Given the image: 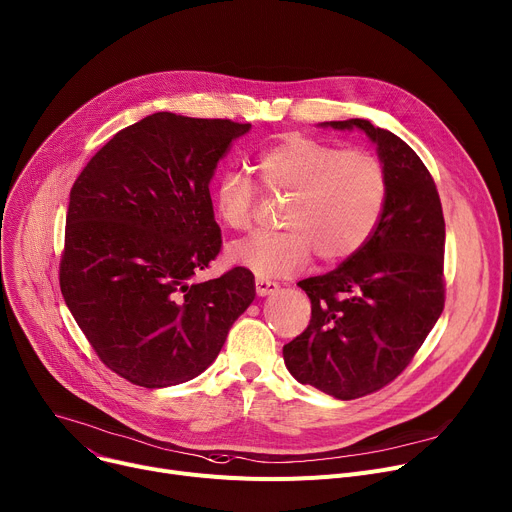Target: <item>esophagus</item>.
<instances>
[{"label": "esophagus", "instance_id": "esophagus-1", "mask_svg": "<svg viewBox=\"0 0 512 512\" xmlns=\"http://www.w3.org/2000/svg\"><path fill=\"white\" fill-rule=\"evenodd\" d=\"M278 290V284L271 282L267 278H257L255 280V292L257 296H267V294H274Z\"/></svg>", "mask_w": 512, "mask_h": 512}]
</instances>
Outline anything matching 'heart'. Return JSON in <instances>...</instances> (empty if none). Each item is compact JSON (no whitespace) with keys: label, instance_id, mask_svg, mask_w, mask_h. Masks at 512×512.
Returning <instances> with one entry per match:
<instances>
[{"label":"heart","instance_id":"heart-1","mask_svg":"<svg viewBox=\"0 0 512 512\" xmlns=\"http://www.w3.org/2000/svg\"><path fill=\"white\" fill-rule=\"evenodd\" d=\"M263 187L290 193L282 224L286 230L253 234L226 249V261L259 278L288 276L319 255L335 263L358 253L377 230L389 195L387 170L368 150H339L331 144L286 135L257 158ZM257 187L226 170L212 189L216 216L232 230H247L257 208Z\"/></svg>","mask_w":512,"mask_h":512}]
</instances>
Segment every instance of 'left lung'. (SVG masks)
Masks as SVG:
<instances>
[{
	"mask_svg": "<svg viewBox=\"0 0 512 512\" xmlns=\"http://www.w3.org/2000/svg\"><path fill=\"white\" fill-rule=\"evenodd\" d=\"M321 127L362 131L389 179L383 218L368 243L325 276L298 282L311 323L284 346L292 377L335 399L389 385L412 362L445 306V218L420 156L366 119Z\"/></svg>",
	"mask_w": 512,
	"mask_h": 512,
	"instance_id": "8db88e82",
	"label": "left lung"
}]
</instances>
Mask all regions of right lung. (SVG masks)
I'll use <instances>...</instances> for the list:
<instances>
[{
    "mask_svg": "<svg viewBox=\"0 0 512 512\" xmlns=\"http://www.w3.org/2000/svg\"><path fill=\"white\" fill-rule=\"evenodd\" d=\"M249 129L154 113L115 133L72 187L61 294L98 358L133 385L195 379L255 298L245 267L193 282L222 247L210 181Z\"/></svg>",
    "mask_w": 512,
    "mask_h": 512,
    "instance_id": "1",
    "label": "right lung"
}]
</instances>
